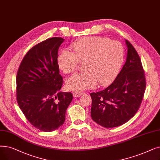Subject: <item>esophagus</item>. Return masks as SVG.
Instances as JSON below:
<instances>
[{"label": "esophagus", "instance_id": "34e87169", "mask_svg": "<svg viewBox=\"0 0 160 160\" xmlns=\"http://www.w3.org/2000/svg\"><path fill=\"white\" fill-rule=\"evenodd\" d=\"M83 94V93H79V92H74L73 93V97L76 98V97H80V96H82Z\"/></svg>", "mask_w": 160, "mask_h": 160}]
</instances>
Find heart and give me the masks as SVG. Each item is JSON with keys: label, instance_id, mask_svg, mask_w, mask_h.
I'll return each instance as SVG.
<instances>
[{"label": "heart", "instance_id": "obj_1", "mask_svg": "<svg viewBox=\"0 0 160 160\" xmlns=\"http://www.w3.org/2000/svg\"><path fill=\"white\" fill-rule=\"evenodd\" d=\"M72 53L62 50L57 62L66 74L74 71L80 61L84 63V72L75 73L66 81L68 89L74 92L95 88L98 84L106 86L118 74L124 60V48L118 41L109 38L90 37L79 40L71 46Z\"/></svg>", "mask_w": 160, "mask_h": 160}]
</instances>
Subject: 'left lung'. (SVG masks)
<instances>
[{
  "label": "left lung",
  "instance_id": "left-lung-1",
  "mask_svg": "<svg viewBox=\"0 0 160 160\" xmlns=\"http://www.w3.org/2000/svg\"><path fill=\"white\" fill-rule=\"evenodd\" d=\"M126 44V63L114 81L102 91L90 93L92 118L106 128L122 126L133 117L145 92V76L139 55L128 40Z\"/></svg>",
  "mask_w": 160,
  "mask_h": 160
}]
</instances>
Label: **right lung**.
Segmentation results:
<instances>
[{"mask_svg":"<svg viewBox=\"0 0 160 160\" xmlns=\"http://www.w3.org/2000/svg\"><path fill=\"white\" fill-rule=\"evenodd\" d=\"M64 40L53 37L33 46L23 59L16 76L21 110L34 127L46 132L63 124L73 97L70 92H60L63 81L57 58Z\"/></svg>","mask_w":160,"mask_h":160,"instance_id":"obj_1","label":"right lung"}]
</instances>
